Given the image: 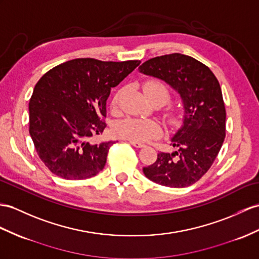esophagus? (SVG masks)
Returning <instances> with one entry per match:
<instances>
[{"label":"esophagus","mask_w":259,"mask_h":259,"mask_svg":"<svg viewBox=\"0 0 259 259\" xmlns=\"http://www.w3.org/2000/svg\"><path fill=\"white\" fill-rule=\"evenodd\" d=\"M131 144L133 145L134 147H136V148H143V147H145V145L144 144H142V143H137V142H131Z\"/></svg>","instance_id":"34e87169"}]
</instances>
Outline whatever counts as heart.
Here are the masks:
<instances>
[{
  "label": "heart",
  "mask_w": 259,
  "mask_h": 259,
  "mask_svg": "<svg viewBox=\"0 0 259 259\" xmlns=\"http://www.w3.org/2000/svg\"><path fill=\"white\" fill-rule=\"evenodd\" d=\"M145 96L148 100L157 99L162 104L168 102L170 98L169 91L165 84H162L159 81L150 80L145 82L143 87ZM118 97L116 96L113 99V104L117 103ZM169 119L175 122L176 118L174 115H169ZM159 124L153 121V119L140 118V117H125L119 119L114 125V133L119 138L127 140L131 142L144 143L153 140L160 134Z\"/></svg>",
  "instance_id": "heart-1"
}]
</instances>
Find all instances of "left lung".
I'll return each mask as SVG.
<instances>
[{
    "instance_id": "obj_1",
    "label": "left lung",
    "mask_w": 259,
    "mask_h": 259,
    "mask_svg": "<svg viewBox=\"0 0 259 259\" xmlns=\"http://www.w3.org/2000/svg\"><path fill=\"white\" fill-rule=\"evenodd\" d=\"M179 94L182 125L170 138L172 153H159L143 168L146 177L161 186L193 185L210 169L225 138V106L215 75L190 56L170 54L151 58L138 68Z\"/></svg>"
}]
</instances>
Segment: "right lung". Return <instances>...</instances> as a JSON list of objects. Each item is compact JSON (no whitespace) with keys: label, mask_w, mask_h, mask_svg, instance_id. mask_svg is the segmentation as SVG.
<instances>
[{"label":"right lung","mask_w":259,"mask_h":259,"mask_svg":"<svg viewBox=\"0 0 259 259\" xmlns=\"http://www.w3.org/2000/svg\"><path fill=\"white\" fill-rule=\"evenodd\" d=\"M141 64L79 58L53 68L37 82L28 104L29 135L41 161L67 180L94 177L105 166L112 144H92L106 124V101Z\"/></svg>","instance_id":"right-lung-1"}]
</instances>
